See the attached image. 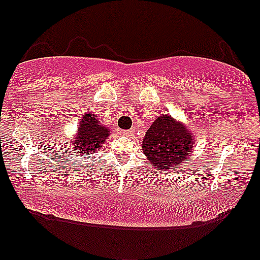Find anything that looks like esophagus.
<instances>
[{"instance_id": "1", "label": "esophagus", "mask_w": 260, "mask_h": 260, "mask_svg": "<svg viewBox=\"0 0 260 260\" xmlns=\"http://www.w3.org/2000/svg\"><path fill=\"white\" fill-rule=\"evenodd\" d=\"M134 130H125L124 131V135H125V136H127V137H133L134 136Z\"/></svg>"}]
</instances>
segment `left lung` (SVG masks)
<instances>
[{
    "mask_svg": "<svg viewBox=\"0 0 260 260\" xmlns=\"http://www.w3.org/2000/svg\"><path fill=\"white\" fill-rule=\"evenodd\" d=\"M194 147L191 133L170 116L157 117L143 138L142 150L151 165L168 172L170 167L177 168L190 155Z\"/></svg>",
    "mask_w": 260,
    "mask_h": 260,
    "instance_id": "obj_1",
    "label": "left lung"
}]
</instances>
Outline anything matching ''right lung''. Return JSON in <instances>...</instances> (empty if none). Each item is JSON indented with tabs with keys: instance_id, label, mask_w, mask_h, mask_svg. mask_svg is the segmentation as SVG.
Here are the masks:
<instances>
[{
	"instance_id": "obj_1",
	"label": "right lung",
	"mask_w": 260,
	"mask_h": 260,
	"mask_svg": "<svg viewBox=\"0 0 260 260\" xmlns=\"http://www.w3.org/2000/svg\"><path fill=\"white\" fill-rule=\"evenodd\" d=\"M109 136L110 129L108 126L102 125L93 113H87L83 117V120H80L77 138L72 141L73 151H77L78 155L91 154L97 150L99 145L104 144Z\"/></svg>"
}]
</instances>
